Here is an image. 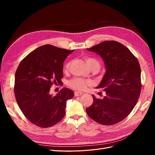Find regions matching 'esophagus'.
Masks as SVG:
<instances>
[{
    "label": "esophagus",
    "mask_w": 155,
    "mask_h": 155,
    "mask_svg": "<svg viewBox=\"0 0 155 155\" xmlns=\"http://www.w3.org/2000/svg\"><path fill=\"white\" fill-rule=\"evenodd\" d=\"M83 94V93L81 92L76 91V92H74V96H79L82 95Z\"/></svg>",
    "instance_id": "obj_1"
}]
</instances>
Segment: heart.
Returning a JSON list of instances; mask_svg holds the SVG:
<instances>
[{
	"instance_id": "1",
	"label": "heart",
	"mask_w": 155,
	"mask_h": 155,
	"mask_svg": "<svg viewBox=\"0 0 155 155\" xmlns=\"http://www.w3.org/2000/svg\"><path fill=\"white\" fill-rule=\"evenodd\" d=\"M85 59L86 61V62L88 64V66L91 70H98L100 68V63L99 62V61L97 60L96 59L94 58H91V57H86L85 58ZM69 63H67L65 66V68L68 69L69 68ZM90 83V82L85 80L82 78H75L71 79L69 82H68V85L69 86L74 88L76 89V90H79V91H82L84 90L86 87L87 85H88Z\"/></svg>"
}]
</instances>
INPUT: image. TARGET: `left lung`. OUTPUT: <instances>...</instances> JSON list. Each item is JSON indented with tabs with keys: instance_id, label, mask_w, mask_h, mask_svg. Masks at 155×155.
Masks as SVG:
<instances>
[{
	"instance_id": "obj_1",
	"label": "left lung",
	"mask_w": 155,
	"mask_h": 155,
	"mask_svg": "<svg viewBox=\"0 0 155 155\" xmlns=\"http://www.w3.org/2000/svg\"><path fill=\"white\" fill-rule=\"evenodd\" d=\"M87 50L100 55L104 60L105 74L96 88L106 95L96 99L86 109L93 120L105 125L120 122L132 111L141 91V69L137 58L122 44L104 41Z\"/></svg>"
}]
</instances>
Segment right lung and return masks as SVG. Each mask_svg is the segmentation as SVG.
Masks as SVG:
<instances>
[{
	"instance_id": "1",
	"label": "right lung",
	"mask_w": 155,
	"mask_h": 155,
	"mask_svg": "<svg viewBox=\"0 0 155 155\" xmlns=\"http://www.w3.org/2000/svg\"><path fill=\"white\" fill-rule=\"evenodd\" d=\"M74 50L45 45L32 51L18 65L14 87L16 101L34 125L50 127L64 116L67 101L74 97V92L64 88L52 96L50 90L63 78V63Z\"/></svg>"
}]
</instances>
